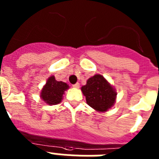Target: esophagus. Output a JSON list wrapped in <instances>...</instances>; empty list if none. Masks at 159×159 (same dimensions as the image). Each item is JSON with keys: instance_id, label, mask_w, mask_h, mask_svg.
<instances>
[{"instance_id": "34e87169", "label": "esophagus", "mask_w": 159, "mask_h": 159, "mask_svg": "<svg viewBox=\"0 0 159 159\" xmlns=\"http://www.w3.org/2000/svg\"><path fill=\"white\" fill-rule=\"evenodd\" d=\"M72 87H73V88H80V84H79V83H76V84H73Z\"/></svg>"}]
</instances>
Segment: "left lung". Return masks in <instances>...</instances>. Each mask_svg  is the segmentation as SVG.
I'll return each mask as SVG.
<instances>
[{
	"label": "left lung",
	"mask_w": 159,
	"mask_h": 159,
	"mask_svg": "<svg viewBox=\"0 0 159 159\" xmlns=\"http://www.w3.org/2000/svg\"><path fill=\"white\" fill-rule=\"evenodd\" d=\"M81 90L86 97L87 103L98 111H107L111 107L117 95L111 85L101 75L88 79Z\"/></svg>",
	"instance_id": "8db88e82"
}]
</instances>
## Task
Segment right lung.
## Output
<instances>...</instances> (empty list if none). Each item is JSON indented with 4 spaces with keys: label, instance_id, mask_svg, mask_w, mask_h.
<instances>
[{
    "label": "right lung",
    "instance_id": "add662e5",
    "mask_svg": "<svg viewBox=\"0 0 159 159\" xmlns=\"http://www.w3.org/2000/svg\"><path fill=\"white\" fill-rule=\"evenodd\" d=\"M69 86L62 81L56 80L54 76H51L47 80L45 86L42 89L41 99L49 105L58 104L63 99L64 92Z\"/></svg>",
    "mask_w": 159,
    "mask_h": 159
}]
</instances>
